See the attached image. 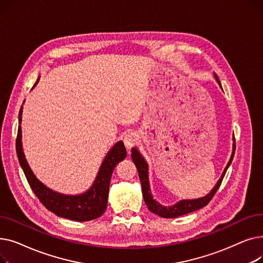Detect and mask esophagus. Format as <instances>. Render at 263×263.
Wrapping results in <instances>:
<instances>
[{
    "label": "esophagus",
    "instance_id": "obj_1",
    "mask_svg": "<svg viewBox=\"0 0 263 263\" xmlns=\"http://www.w3.org/2000/svg\"><path fill=\"white\" fill-rule=\"evenodd\" d=\"M124 145H126L127 149L130 150L132 147H134L137 143H139V135H137L136 133L134 132H131V133H128L126 135V137H124Z\"/></svg>",
    "mask_w": 263,
    "mask_h": 263
}]
</instances>
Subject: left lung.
Wrapping results in <instances>:
<instances>
[{"instance_id":"8db88e82","label":"left lung","mask_w":263,"mask_h":263,"mask_svg":"<svg viewBox=\"0 0 263 263\" xmlns=\"http://www.w3.org/2000/svg\"><path fill=\"white\" fill-rule=\"evenodd\" d=\"M215 79L216 81L218 82V84L220 85V82L217 78V76L215 74ZM222 87V86H220ZM233 151H232V155H231V158L227 164L226 168L224 170L223 174H222V177H220V179L218 180L217 184L214 186V189L209 193L208 195L202 197V198H198V199H192V200H181L180 202H178L177 204L175 205H172V206H168V208H166V206H163L161 205L159 202H157L153 196H151L150 192H149V182H148V166H147V163L145 162V160L143 159V157L140 155L139 151H137L136 148H132V155H131V158L135 164V166L137 168V172H139V176H140V180H141V183H142V192H143V197H144V200H145V203L146 205L148 206V209L161 216V217H165V218H173V217H178V216H181V215H184V214H187V213H191L193 211H196L200 208H203L204 205L208 204L210 202V200L213 198V196L215 195L216 191L218 190V187L220 186V183H222L223 179H224V176L229 167V165L231 164L232 162V159H233V156H234V151H236V140H234L233 137Z\"/></svg>"}]
</instances>
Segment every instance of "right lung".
<instances>
[{"instance_id": "obj_1", "label": "right lung", "mask_w": 263, "mask_h": 263, "mask_svg": "<svg viewBox=\"0 0 263 263\" xmlns=\"http://www.w3.org/2000/svg\"><path fill=\"white\" fill-rule=\"evenodd\" d=\"M21 115L22 106L19 112V127L16 139L17 156L26 180L40 202L58 216L77 220V222H86V220L101 216L107 205L108 187L113 171L116 164L127 157V150L123 143H116L114 147L108 151L101 165L98 176L96 178V181L88 192L78 196H66L45 186L31 171L22 151L20 126Z\"/></svg>"}]
</instances>
